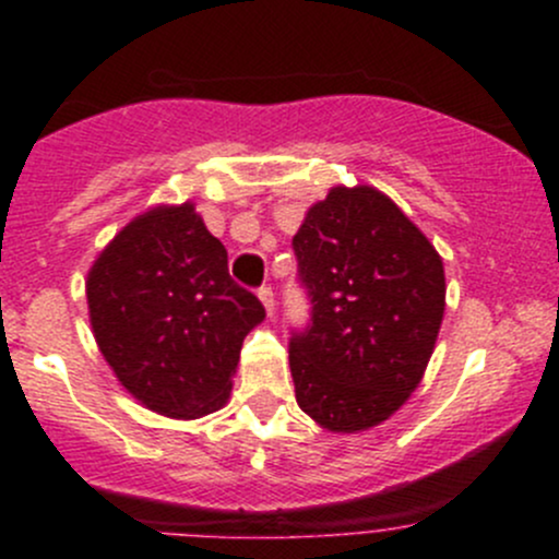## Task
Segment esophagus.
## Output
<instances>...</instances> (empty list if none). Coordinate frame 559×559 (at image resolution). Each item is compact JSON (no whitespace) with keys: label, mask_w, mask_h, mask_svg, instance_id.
I'll list each match as a JSON object with an SVG mask.
<instances>
[{"label":"esophagus","mask_w":559,"mask_h":559,"mask_svg":"<svg viewBox=\"0 0 559 559\" xmlns=\"http://www.w3.org/2000/svg\"><path fill=\"white\" fill-rule=\"evenodd\" d=\"M259 300H262V306H264V311H267V316L275 313V295H273V289H270V286H262V289H259Z\"/></svg>","instance_id":"1"}]
</instances>
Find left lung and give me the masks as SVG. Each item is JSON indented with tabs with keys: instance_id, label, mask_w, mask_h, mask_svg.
Here are the masks:
<instances>
[{
	"instance_id": "1",
	"label": "left lung",
	"mask_w": 559,
	"mask_h": 559,
	"mask_svg": "<svg viewBox=\"0 0 559 559\" xmlns=\"http://www.w3.org/2000/svg\"><path fill=\"white\" fill-rule=\"evenodd\" d=\"M311 326L289 343L297 405L330 432H365L405 405L436 348L447 275L419 227L376 186H332L295 240Z\"/></svg>"
}]
</instances>
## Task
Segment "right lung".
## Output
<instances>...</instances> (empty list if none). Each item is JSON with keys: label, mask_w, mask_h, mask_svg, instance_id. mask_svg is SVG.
<instances>
[{"label": "right lung", "mask_w": 559, "mask_h": 559, "mask_svg": "<svg viewBox=\"0 0 559 559\" xmlns=\"http://www.w3.org/2000/svg\"><path fill=\"white\" fill-rule=\"evenodd\" d=\"M88 321L105 362L140 405L170 419L224 408L240 346L264 308L227 270L194 202L134 216L94 259Z\"/></svg>", "instance_id": "right-lung-1"}]
</instances>
